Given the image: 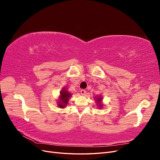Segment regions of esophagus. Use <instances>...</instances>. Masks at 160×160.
Listing matches in <instances>:
<instances>
[{"label": "esophagus", "instance_id": "1", "mask_svg": "<svg viewBox=\"0 0 160 160\" xmlns=\"http://www.w3.org/2000/svg\"><path fill=\"white\" fill-rule=\"evenodd\" d=\"M86 93V91L85 89H81V95H85Z\"/></svg>", "mask_w": 160, "mask_h": 160}]
</instances>
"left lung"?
<instances>
[{
	"instance_id": "8db88e82",
	"label": "left lung",
	"mask_w": 160,
	"mask_h": 160,
	"mask_svg": "<svg viewBox=\"0 0 160 160\" xmlns=\"http://www.w3.org/2000/svg\"><path fill=\"white\" fill-rule=\"evenodd\" d=\"M101 99H102V98H101V97H100V98H97V101H98V102H99V101H101ZM99 108H101V107H102V105H99Z\"/></svg>"
}]
</instances>
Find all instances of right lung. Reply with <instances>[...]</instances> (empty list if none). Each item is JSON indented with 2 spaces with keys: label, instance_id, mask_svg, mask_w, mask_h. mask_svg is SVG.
<instances>
[{
  "label": "right lung",
  "instance_id": "add662e5",
  "mask_svg": "<svg viewBox=\"0 0 160 160\" xmlns=\"http://www.w3.org/2000/svg\"><path fill=\"white\" fill-rule=\"evenodd\" d=\"M61 96H60V102L59 103V107L61 108H63L65 107L66 105L68 103V100L70 98L71 94L66 89H63L61 91Z\"/></svg>",
  "mask_w": 160,
  "mask_h": 160
}]
</instances>
